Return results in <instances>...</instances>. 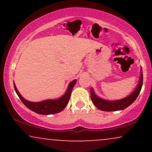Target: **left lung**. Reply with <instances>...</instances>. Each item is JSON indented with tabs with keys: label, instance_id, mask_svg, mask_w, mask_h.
<instances>
[{
	"label": "left lung",
	"instance_id": "left-lung-1",
	"mask_svg": "<svg viewBox=\"0 0 152 152\" xmlns=\"http://www.w3.org/2000/svg\"><path fill=\"white\" fill-rule=\"evenodd\" d=\"M143 84V74L142 69L141 68L140 76H139V83H138L137 88L132 92L130 95L125 98L119 99V100H106V99H102L99 97L95 94L93 88H91V98L94 104L99 109L104 111H121L126 109L129 106L133 103L137 98L142 89Z\"/></svg>",
	"mask_w": 152,
	"mask_h": 152
}]
</instances>
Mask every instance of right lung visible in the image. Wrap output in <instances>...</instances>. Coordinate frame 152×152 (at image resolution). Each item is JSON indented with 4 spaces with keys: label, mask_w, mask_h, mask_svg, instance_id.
<instances>
[{
    "label": "right lung",
    "mask_w": 152,
    "mask_h": 152,
    "mask_svg": "<svg viewBox=\"0 0 152 152\" xmlns=\"http://www.w3.org/2000/svg\"><path fill=\"white\" fill-rule=\"evenodd\" d=\"M76 83V79L70 82L66 93L59 99H47V100L39 102H32L26 100L19 93L14 83H13V85H14V88L17 95L18 96V97L26 107L38 114L49 115L59 113L65 109L68 102H69V99H70L71 91H72L73 88Z\"/></svg>",
    "instance_id": "right-lung-1"
}]
</instances>
